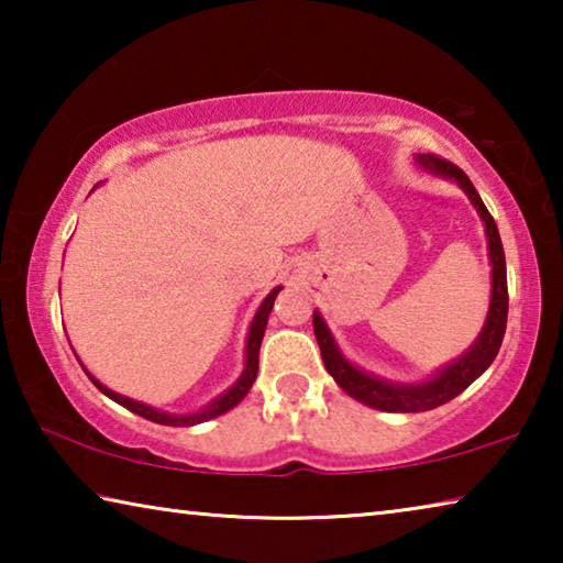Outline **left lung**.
<instances>
[{"mask_svg":"<svg viewBox=\"0 0 563 563\" xmlns=\"http://www.w3.org/2000/svg\"><path fill=\"white\" fill-rule=\"evenodd\" d=\"M415 161L437 176L456 180L464 194L470 196L476 213H479L484 231H487V241H489L492 300H489L487 320H484V328L479 332V338L474 340V345L466 350L460 360H454L452 365L442 367L434 377L417 385H397V383H387V379H379L375 375L362 373L360 367H355L350 360L342 357L340 347L335 345V338L330 335V330L320 312H312V328H316V338H318L322 362H325L328 373L335 377V383L345 389L350 397H355L357 402L367 407L383 409V412H427V409L440 407L444 402H450V399H454L456 395H462L464 389L492 365L494 357H497L504 340V330H507V312H509L507 263H504V247H501L497 223H494L487 206H484L479 194H476V188L472 186V180L466 178V174L460 166H454L446 158H440L434 154H419Z\"/></svg>","mask_w":563,"mask_h":563,"instance_id":"left-lung-1","label":"left lung"}]
</instances>
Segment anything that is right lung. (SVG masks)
Returning a JSON list of instances; mask_svg holds the SVG:
<instances>
[{
  "mask_svg": "<svg viewBox=\"0 0 563 563\" xmlns=\"http://www.w3.org/2000/svg\"><path fill=\"white\" fill-rule=\"evenodd\" d=\"M280 292V288H275L268 298L263 300V305L258 308V312H255V318L251 322V332H247V342H245V367H243V375L238 377V383L225 389V393L221 397H216L211 405L203 407L201 412H194V415H168V412H161V409L156 407H148L144 402H136V399H129L123 397L119 393H113V389H109L107 385H101L97 377H93L87 367H84V373L89 375V379L93 385H97L103 395L111 397L113 402H119L121 407L131 409V412H136L139 417L144 419H151V422L156 424H166V427H194V424H201V422H208V419H213L218 415L228 412V409H233L241 399L247 395V389L253 387L255 383V375H258V352H261V342H263V332H265V325H268V316L273 310V302H275V295Z\"/></svg>",
  "mask_w": 563,
  "mask_h": 563,
  "instance_id": "obj_1",
  "label": "right lung"
}]
</instances>
